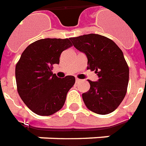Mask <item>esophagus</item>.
Here are the masks:
<instances>
[{
	"mask_svg": "<svg viewBox=\"0 0 146 146\" xmlns=\"http://www.w3.org/2000/svg\"><path fill=\"white\" fill-rule=\"evenodd\" d=\"M81 80L80 79H78V78H76V83H78V82H80Z\"/></svg>",
	"mask_w": 146,
	"mask_h": 146,
	"instance_id": "34e87169",
	"label": "esophagus"
}]
</instances>
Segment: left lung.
Instances as JSON below:
<instances>
[{
	"label": "left lung",
	"instance_id": "left-lung-1",
	"mask_svg": "<svg viewBox=\"0 0 146 146\" xmlns=\"http://www.w3.org/2000/svg\"><path fill=\"white\" fill-rule=\"evenodd\" d=\"M69 39L87 56V69L95 71L99 77L98 81L89 80L90 90L82 94L86 107L98 114L113 112L125 98L129 83V66L122 51L112 40L99 34Z\"/></svg>",
	"mask_w": 146,
	"mask_h": 146
}]
</instances>
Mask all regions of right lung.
Segmentation results:
<instances>
[{
	"label": "right lung",
	"instance_id": "obj_1",
	"mask_svg": "<svg viewBox=\"0 0 146 146\" xmlns=\"http://www.w3.org/2000/svg\"><path fill=\"white\" fill-rule=\"evenodd\" d=\"M73 44L69 39L45 38L30 44L16 65V81L20 97L33 113L49 116L59 111L75 83L73 76L60 79L52 73L64 50Z\"/></svg>",
	"mask_w": 146,
	"mask_h": 146
}]
</instances>
